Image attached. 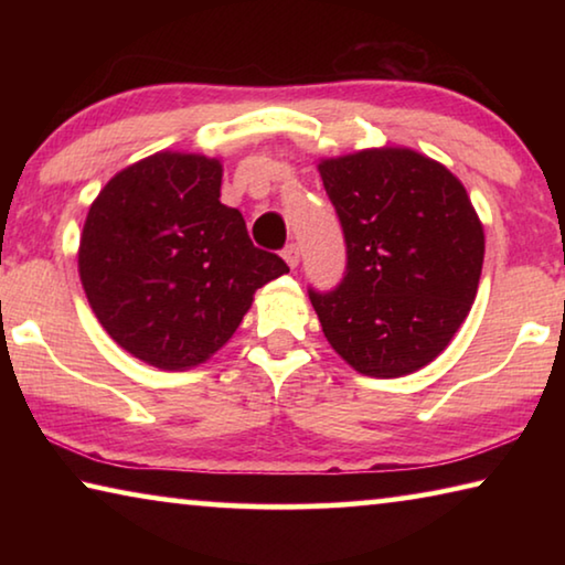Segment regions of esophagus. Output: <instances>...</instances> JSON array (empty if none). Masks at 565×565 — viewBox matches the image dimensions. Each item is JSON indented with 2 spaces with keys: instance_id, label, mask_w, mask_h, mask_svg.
I'll return each instance as SVG.
<instances>
[{
  "instance_id": "esophagus-1",
  "label": "esophagus",
  "mask_w": 565,
  "mask_h": 565,
  "mask_svg": "<svg viewBox=\"0 0 565 565\" xmlns=\"http://www.w3.org/2000/svg\"><path fill=\"white\" fill-rule=\"evenodd\" d=\"M281 256H284V262L291 266V269H296V266H299V259H301V256H299V246H296V244H289V246H286L284 252H281Z\"/></svg>"
}]
</instances>
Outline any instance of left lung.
<instances>
[{
  "mask_svg": "<svg viewBox=\"0 0 565 565\" xmlns=\"http://www.w3.org/2000/svg\"><path fill=\"white\" fill-rule=\"evenodd\" d=\"M319 174L347 238L341 284L329 294L309 289L323 337L359 374H414L471 311L481 218L461 181L414 149L323 159Z\"/></svg>",
  "mask_w": 565,
  "mask_h": 565,
  "instance_id": "8db88e82",
  "label": "left lung"
}]
</instances>
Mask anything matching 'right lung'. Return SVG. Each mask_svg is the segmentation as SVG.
I'll use <instances>...</instances> for the list:
<instances>
[{
  "label": "right lung",
  "mask_w": 565,
  "mask_h": 565,
  "mask_svg": "<svg viewBox=\"0 0 565 565\" xmlns=\"http://www.w3.org/2000/svg\"><path fill=\"white\" fill-rule=\"evenodd\" d=\"M218 196L222 161L159 151L121 169L89 206L84 294L104 331L149 366L204 363L234 337L256 289L289 271Z\"/></svg>",
  "instance_id": "right-lung-1"
}]
</instances>
